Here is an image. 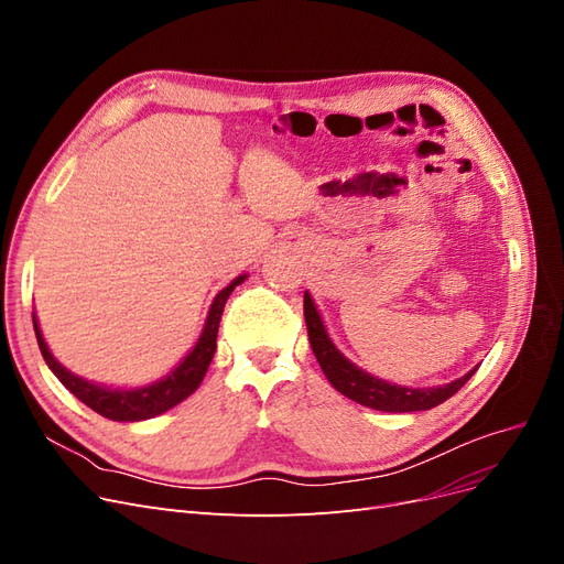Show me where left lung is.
Returning <instances> with one entry per match:
<instances>
[{"mask_svg":"<svg viewBox=\"0 0 564 564\" xmlns=\"http://www.w3.org/2000/svg\"><path fill=\"white\" fill-rule=\"evenodd\" d=\"M303 315H305V324H308L311 348L317 357L324 377L329 379V383L340 392V395L350 398L357 404L379 409V412H423V409H433L445 400H449L454 392L477 371V367H475L466 373V377H460L447 386H437V388L392 386L388 381L371 377V373H367L362 369H357L352 362H348L346 357L336 350L327 332H324V324L319 319V313H317L308 292L303 294Z\"/></svg>","mask_w":564,"mask_h":564,"instance_id":"1","label":"left lung"}]
</instances>
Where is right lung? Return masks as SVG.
<instances>
[{
  "instance_id": "right-lung-1",
  "label": "right lung",
  "mask_w": 564,
  "mask_h": 564,
  "mask_svg": "<svg viewBox=\"0 0 564 564\" xmlns=\"http://www.w3.org/2000/svg\"><path fill=\"white\" fill-rule=\"evenodd\" d=\"M247 275H240L237 280H232L224 292H220L214 303L212 311L207 317V324H204V332L197 340V346L187 352L185 360L169 373L166 379L152 383L148 388H139V390H112V388H104V386H94L89 381H84L75 373L67 371L63 365H58L54 360V355L48 352L42 332L37 327V319L32 315V324H35V334H37V344L42 350L44 362L48 365V369L56 373L58 381L73 392L77 400H82L87 406H91L96 414L106 416L110 421H143V419H152L166 409L176 406L178 402H183L187 395H193L197 390V386L202 383L204 373H207L212 357L216 352V336H218V324H220V315H224L226 301L232 294V289L245 282Z\"/></svg>"
}]
</instances>
